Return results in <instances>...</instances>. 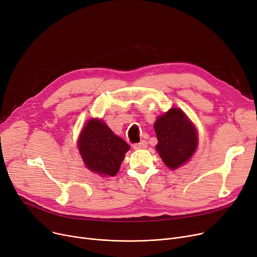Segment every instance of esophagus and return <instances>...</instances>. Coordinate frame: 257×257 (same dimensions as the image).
Wrapping results in <instances>:
<instances>
[{"label":"esophagus","instance_id":"esophagus-1","mask_svg":"<svg viewBox=\"0 0 257 257\" xmlns=\"http://www.w3.org/2000/svg\"><path fill=\"white\" fill-rule=\"evenodd\" d=\"M147 142L146 141H142V142H140V143H138V144H134L133 145V148L136 150H140V149H146L147 148Z\"/></svg>","mask_w":257,"mask_h":257}]
</instances>
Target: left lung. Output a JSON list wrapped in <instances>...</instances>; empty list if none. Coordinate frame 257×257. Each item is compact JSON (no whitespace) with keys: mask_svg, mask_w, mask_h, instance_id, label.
Masks as SVG:
<instances>
[{"mask_svg":"<svg viewBox=\"0 0 257 257\" xmlns=\"http://www.w3.org/2000/svg\"><path fill=\"white\" fill-rule=\"evenodd\" d=\"M154 129L158 140L156 149L170 169H177L194 154L197 131L182 110L172 108L156 119Z\"/></svg>","mask_w":257,"mask_h":257,"instance_id":"left-lung-1","label":"left lung"}]
</instances>
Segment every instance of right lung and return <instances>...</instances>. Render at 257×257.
<instances>
[{"label":"right lung","instance_id":"1","mask_svg":"<svg viewBox=\"0 0 257 257\" xmlns=\"http://www.w3.org/2000/svg\"><path fill=\"white\" fill-rule=\"evenodd\" d=\"M78 148L85 166L100 175L114 176L118 172L128 144L116 137L104 121L92 118L80 134Z\"/></svg>","mask_w":257,"mask_h":257}]
</instances>
